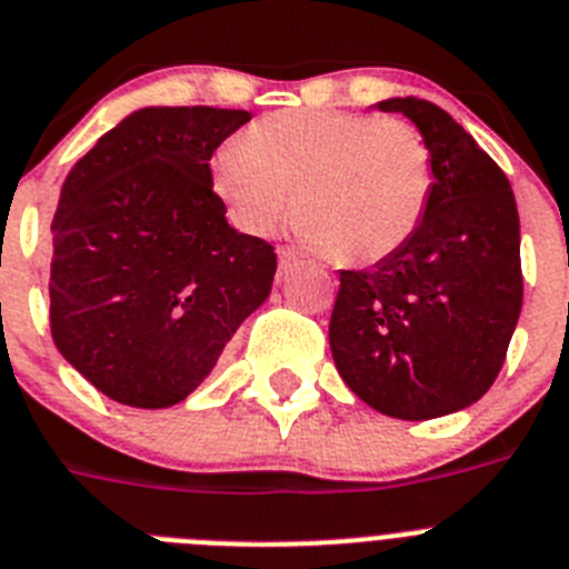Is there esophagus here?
I'll use <instances>...</instances> for the list:
<instances>
[{
  "instance_id": "1",
  "label": "esophagus",
  "mask_w": 569,
  "mask_h": 569,
  "mask_svg": "<svg viewBox=\"0 0 569 569\" xmlns=\"http://www.w3.org/2000/svg\"><path fill=\"white\" fill-rule=\"evenodd\" d=\"M298 251L291 249V246H280L278 249V260H280V269H289L291 263H298Z\"/></svg>"
}]
</instances>
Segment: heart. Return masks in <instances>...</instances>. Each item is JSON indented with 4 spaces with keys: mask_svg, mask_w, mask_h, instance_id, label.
Instances as JSON below:
<instances>
[{
    "mask_svg": "<svg viewBox=\"0 0 569 569\" xmlns=\"http://www.w3.org/2000/svg\"><path fill=\"white\" fill-rule=\"evenodd\" d=\"M211 182L249 234L295 217L340 263H378L427 214L432 154L412 122L340 108L266 113L211 162Z\"/></svg>",
    "mask_w": 569,
    "mask_h": 569,
    "instance_id": "heart-1",
    "label": "heart"
}]
</instances>
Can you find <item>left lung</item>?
I'll use <instances>...</instances> for the list:
<instances>
[{
    "label": "left lung",
    "instance_id": "8db88e82",
    "mask_svg": "<svg viewBox=\"0 0 569 569\" xmlns=\"http://www.w3.org/2000/svg\"><path fill=\"white\" fill-rule=\"evenodd\" d=\"M418 126L432 154L427 214L372 269L340 271L329 346L346 387L378 412L429 421L496 383L523 300L510 180L443 108L378 102Z\"/></svg>",
    "mask_w": 569,
    "mask_h": 569
}]
</instances>
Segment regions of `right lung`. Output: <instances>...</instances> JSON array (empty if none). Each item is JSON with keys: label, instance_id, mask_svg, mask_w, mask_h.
Returning <instances> with one entry per match:
<instances>
[{"label": "right lung", "instance_id": "1", "mask_svg": "<svg viewBox=\"0 0 569 569\" xmlns=\"http://www.w3.org/2000/svg\"><path fill=\"white\" fill-rule=\"evenodd\" d=\"M249 120L231 108H142L62 182L51 338L111 401L180 403L269 298L274 246L231 229L211 186V157Z\"/></svg>", "mask_w": 569, "mask_h": 569}]
</instances>
